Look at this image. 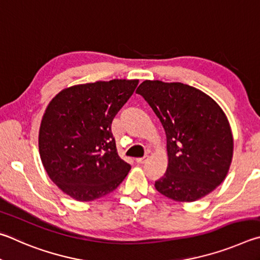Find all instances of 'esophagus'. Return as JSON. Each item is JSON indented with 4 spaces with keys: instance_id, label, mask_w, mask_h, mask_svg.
I'll list each match as a JSON object with an SVG mask.
<instances>
[{
    "instance_id": "obj_1",
    "label": "esophagus",
    "mask_w": 260,
    "mask_h": 260,
    "mask_svg": "<svg viewBox=\"0 0 260 260\" xmlns=\"http://www.w3.org/2000/svg\"><path fill=\"white\" fill-rule=\"evenodd\" d=\"M147 155L146 156H144V157H138V158H136V162L137 163H139V165H143V163H145V161L147 160Z\"/></svg>"
}]
</instances>
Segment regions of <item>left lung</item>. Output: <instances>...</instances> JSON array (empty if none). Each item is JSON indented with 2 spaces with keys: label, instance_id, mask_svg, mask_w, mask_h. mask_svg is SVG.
Masks as SVG:
<instances>
[{
  "label": "left lung",
  "instance_id": "obj_1",
  "mask_svg": "<svg viewBox=\"0 0 260 260\" xmlns=\"http://www.w3.org/2000/svg\"><path fill=\"white\" fill-rule=\"evenodd\" d=\"M160 118L167 135L168 168L157 192L178 202L206 197L224 181L233 157V135L219 105L201 90L172 82L144 81L136 90Z\"/></svg>",
  "mask_w": 260,
  "mask_h": 260
}]
</instances>
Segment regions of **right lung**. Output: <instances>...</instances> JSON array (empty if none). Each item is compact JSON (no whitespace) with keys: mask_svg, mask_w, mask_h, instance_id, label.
Here are the masks:
<instances>
[{"mask_svg":"<svg viewBox=\"0 0 260 260\" xmlns=\"http://www.w3.org/2000/svg\"><path fill=\"white\" fill-rule=\"evenodd\" d=\"M138 80L98 81L63 89L41 121L39 149L54 184L76 201H93L117 188L131 167L118 156L112 122Z\"/></svg>","mask_w":260,"mask_h":260,"instance_id":"1","label":"right lung"}]
</instances>
